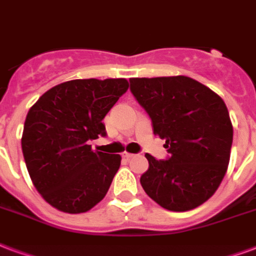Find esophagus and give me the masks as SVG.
I'll return each mask as SVG.
<instances>
[{
    "label": "esophagus",
    "instance_id": "esophagus-1",
    "mask_svg": "<svg viewBox=\"0 0 256 256\" xmlns=\"http://www.w3.org/2000/svg\"><path fill=\"white\" fill-rule=\"evenodd\" d=\"M122 157H124V158H126V160H130V158H132V157H134V154L128 153V152H124V153H122Z\"/></svg>",
    "mask_w": 256,
    "mask_h": 256
}]
</instances>
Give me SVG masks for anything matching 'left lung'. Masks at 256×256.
Here are the masks:
<instances>
[{
	"label": "left lung",
	"mask_w": 256,
	"mask_h": 256,
	"mask_svg": "<svg viewBox=\"0 0 256 256\" xmlns=\"http://www.w3.org/2000/svg\"><path fill=\"white\" fill-rule=\"evenodd\" d=\"M130 90L165 140L170 157L156 160L141 176L146 194L173 212L202 206L222 184L231 156L232 128L222 98L188 76L132 78Z\"/></svg>",
	"instance_id": "8db88e82"
}]
</instances>
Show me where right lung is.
I'll list each match as a JSON object with an SVG mask.
<instances>
[{"label": "right lung", "instance_id": "1", "mask_svg": "<svg viewBox=\"0 0 256 256\" xmlns=\"http://www.w3.org/2000/svg\"><path fill=\"white\" fill-rule=\"evenodd\" d=\"M128 88L126 79L60 83L28 111L21 138L34 188L50 206L83 214L102 202L120 166V154L92 150L106 134L103 118Z\"/></svg>", "mask_w": 256, "mask_h": 256}]
</instances>
